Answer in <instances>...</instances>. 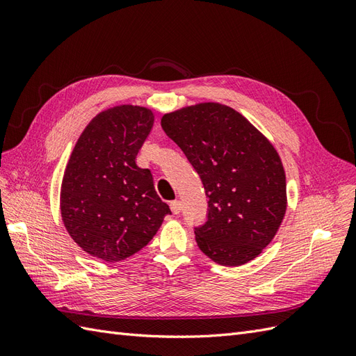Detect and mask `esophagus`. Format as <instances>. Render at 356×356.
Here are the masks:
<instances>
[{
	"instance_id": "1",
	"label": "esophagus",
	"mask_w": 356,
	"mask_h": 356,
	"mask_svg": "<svg viewBox=\"0 0 356 356\" xmlns=\"http://www.w3.org/2000/svg\"><path fill=\"white\" fill-rule=\"evenodd\" d=\"M181 202L179 200H172L170 202V211L174 212V215H178L181 212Z\"/></svg>"
}]
</instances>
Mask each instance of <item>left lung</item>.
Returning a JSON list of instances; mask_svg holds the SVG:
<instances>
[{"instance_id": "1", "label": "left lung", "mask_w": 356, "mask_h": 356, "mask_svg": "<svg viewBox=\"0 0 356 356\" xmlns=\"http://www.w3.org/2000/svg\"><path fill=\"white\" fill-rule=\"evenodd\" d=\"M161 127L209 199L207 221L195 227L200 251L229 267L254 260L286 211L285 170L275 147L242 114L217 102L165 114Z\"/></svg>"}]
</instances>
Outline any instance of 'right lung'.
<instances>
[{"label": "right lung", "mask_w": 356, "mask_h": 356, "mask_svg": "<svg viewBox=\"0 0 356 356\" xmlns=\"http://www.w3.org/2000/svg\"><path fill=\"white\" fill-rule=\"evenodd\" d=\"M154 115L118 105L96 115L75 144L60 187L62 221L83 251L115 263L153 239L170 209L136 154Z\"/></svg>", "instance_id": "obj_1"}]
</instances>
